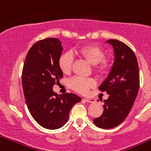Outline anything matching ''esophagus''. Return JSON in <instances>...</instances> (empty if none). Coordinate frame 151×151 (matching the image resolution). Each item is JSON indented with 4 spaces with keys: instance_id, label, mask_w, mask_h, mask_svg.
<instances>
[{
    "instance_id": "1",
    "label": "esophagus",
    "mask_w": 151,
    "mask_h": 151,
    "mask_svg": "<svg viewBox=\"0 0 151 151\" xmlns=\"http://www.w3.org/2000/svg\"><path fill=\"white\" fill-rule=\"evenodd\" d=\"M83 100L85 101V102H88V103H94V102H95V100H94V99H91H91H87V98H85V99H83Z\"/></svg>"
}]
</instances>
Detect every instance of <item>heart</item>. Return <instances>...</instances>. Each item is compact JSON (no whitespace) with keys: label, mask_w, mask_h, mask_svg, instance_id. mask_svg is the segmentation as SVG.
<instances>
[{"label":"heart","mask_w":151,"mask_h":151,"mask_svg":"<svg viewBox=\"0 0 151 151\" xmlns=\"http://www.w3.org/2000/svg\"><path fill=\"white\" fill-rule=\"evenodd\" d=\"M78 53L85 58L90 64L95 66L97 70H102L106 66V61L103 60L104 53L99 47L94 45L85 46L78 50ZM73 63V55L71 52H65L61 54L58 60V65L61 71L64 74L70 73ZM95 82L91 78H84L82 77H76L70 81V86L73 90L85 94L89 88L94 87Z\"/></svg>","instance_id":"1"}]
</instances>
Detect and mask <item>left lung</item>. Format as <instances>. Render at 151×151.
Here are the masks:
<instances>
[{
	"mask_svg": "<svg viewBox=\"0 0 151 151\" xmlns=\"http://www.w3.org/2000/svg\"><path fill=\"white\" fill-rule=\"evenodd\" d=\"M106 43L113 47L114 61L99 89L110 96L104 101L103 114L93 122L109 129L122 123L132 110L139 89V69L135 54L128 45L116 39Z\"/></svg>",
	"mask_w": 151,
	"mask_h": 151,
	"instance_id": "obj_1",
	"label": "left lung"
}]
</instances>
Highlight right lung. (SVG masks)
I'll list each match as a JSON object with an SVG mask.
<instances>
[{
    "label": "right lung",
    "instance_id": "1",
    "mask_svg": "<svg viewBox=\"0 0 151 151\" xmlns=\"http://www.w3.org/2000/svg\"><path fill=\"white\" fill-rule=\"evenodd\" d=\"M62 50L57 38L36 42L28 52L22 73V89L31 115L41 126L51 130L63 126L73 105L82 101L73 93L61 96L53 91L63 78L58 65Z\"/></svg>",
    "mask_w": 151,
    "mask_h": 151
}]
</instances>
